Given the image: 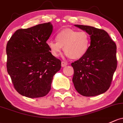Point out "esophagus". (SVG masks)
<instances>
[{"mask_svg":"<svg viewBox=\"0 0 123 123\" xmlns=\"http://www.w3.org/2000/svg\"><path fill=\"white\" fill-rule=\"evenodd\" d=\"M67 63H66V62H62V67H64L66 66L67 65Z\"/></svg>","mask_w":123,"mask_h":123,"instance_id":"esophagus-1","label":"esophagus"}]
</instances>
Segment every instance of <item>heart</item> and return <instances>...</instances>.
<instances>
[{
    "label": "heart",
    "mask_w": 123,
    "mask_h": 123,
    "mask_svg": "<svg viewBox=\"0 0 123 123\" xmlns=\"http://www.w3.org/2000/svg\"><path fill=\"white\" fill-rule=\"evenodd\" d=\"M56 40L47 42L49 50L54 57H59L62 47L67 56L73 60L82 58L87 54L90 45V37L84 31L65 29L57 33Z\"/></svg>",
    "instance_id": "1"
}]
</instances>
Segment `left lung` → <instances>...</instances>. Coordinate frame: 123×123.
Segmentation results:
<instances>
[{"label": "left lung", "mask_w": 123, "mask_h": 123, "mask_svg": "<svg viewBox=\"0 0 123 123\" xmlns=\"http://www.w3.org/2000/svg\"><path fill=\"white\" fill-rule=\"evenodd\" d=\"M75 26L90 35L91 42L86 55L72 63L73 82L82 96H98L107 91L111 84L117 66V46L105 30L84 25Z\"/></svg>", "instance_id": "obj_1"}]
</instances>
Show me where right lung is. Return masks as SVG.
<instances>
[{
	"label": "right lung",
	"instance_id": "right-lung-1",
	"mask_svg": "<svg viewBox=\"0 0 123 123\" xmlns=\"http://www.w3.org/2000/svg\"><path fill=\"white\" fill-rule=\"evenodd\" d=\"M53 31L50 22L15 31L6 46L7 73L14 88L29 98L45 96L62 62L51 55L47 40Z\"/></svg>",
	"mask_w": 123,
	"mask_h": 123
}]
</instances>
